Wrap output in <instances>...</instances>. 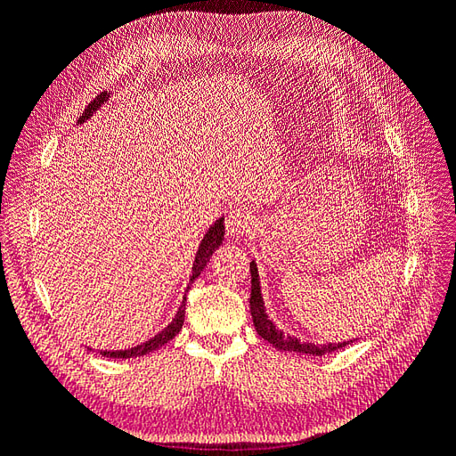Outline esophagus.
I'll return each mask as SVG.
<instances>
[{"label": "esophagus", "instance_id": "esophagus-1", "mask_svg": "<svg viewBox=\"0 0 456 456\" xmlns=\"http://www.w3.org/2000/svg\"><path fill=\"white\" fill-rule=\"evenodd\" d=\"M255 228V216L245 207H232L226 216V232L232 238H240Z\"/></svg>", "mask_w": 456, "mask_h": 456}]
</instances>
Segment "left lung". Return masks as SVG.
<instances>
[{"label": "left lung", "mask_w": 456, "mask_h": 456, "mask_svg": "<svg viewBox=\"0 0 456 456\" xmlns=\"http://www.w3.org/2000/svg\"><path fill=\"white\" fill-rule=\"evenodd\" d=\"M251 315H253V323L256 333L268 340L272 346L283 352H297V354H308V355H327L333 354L340 348L346 346V344H352L354 340L346 342H329V344H314V342H302L300 338H295L291 335H285L281 329L273 325V322L268 317L266 308H265V300H262L260 293V281H258V270H256V262H251Z\"/></svg>", "instance_id": "obj_1"}]
</instances>
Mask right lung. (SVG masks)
Returning <instances> with one entry per match:
<instances>
[{
	"label": "right lung",
	"mask_w": 456,
	"mask_h": 456,
	"mask_svg": "<svg viewBox=\"0 0 456 456\" xmlns=\"http://www.w3.org/2000/svg\"><path fill=\"white\" fill-rule=\"evenodd\" d=\"M108 91H104V93H101V94H96L94 99L89 102V106L86 108V112L79 116V119H77V123H84L86 119H89L91 116H93V112H96V110H99L106 101H108ZM223 240H224V218L220 216L216 223L207 230V233H205V238L201 240V243H200V249H198V253H196V260H194V266H191V275H190V285H191V281L194 280H198V275L203 272V268L207 266V262H209V258H211V255L215 253V249H218V245H223ZM190 285H188V289H190ZM186 289V291H188ZM184 310H186V295H184V298H183V305H181V308H178V312H176V315H175V320L165 327L161 333H158L154 338H150V340H146V342H142V344H139V346H134V348H129V350H116V352H101L104 357H119V360H127V357H136V355H146V354H150V352H154V350H158V348H161L163 344H167L169 340H173L176 335H178V330L183 329V323H184Z\"/></svg>",
	"instance_id": "add662e5"
}]
</instances>
